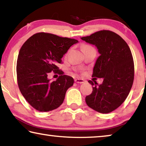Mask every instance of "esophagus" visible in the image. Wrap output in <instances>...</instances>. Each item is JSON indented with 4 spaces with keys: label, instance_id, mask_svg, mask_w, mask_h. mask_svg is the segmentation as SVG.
Segmentation results:
<instances>
[{
    "label": "esophagus",
    "instance_id": "obj_1",
    "mask_svg": "<svg viewBox=\"0 0 146 146\" xmlns=\"http://www.w3.org/2000/svg\"><path fill=\"white\" fill-rule=\"evenodd\" d=\"M75 82H77V83H80V84H81V83H84V80L83 79H75Z\"/></svg>",
    "mask_w": 146,
    "mask_h": 146
}]
</instances>
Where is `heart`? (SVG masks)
<instances>
[{
	"label": "heart",
	"mask_w": 146,
	"mask_h": 146,
	"mask_svg": "<svg viewBox=\"0 0 146 146\" xmlns=\"http://www.w3.org/2000/svg\"><path fill=\"white\" fill-rule=\"evenodd\" d=\"M86 46H88V45H86V46H84L83 47H86ZM83 47H82V48H83Z\"/></svg>",
	"instance_id": "heart-1"
}]
</instances>
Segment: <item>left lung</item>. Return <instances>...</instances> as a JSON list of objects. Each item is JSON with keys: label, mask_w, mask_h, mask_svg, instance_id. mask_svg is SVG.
<instances>
[{"label": "left lung", "mask_w": 146, "mask_h": 146, "mask_svg": "<svg viewBox=\"0 0 146 146\" xmlns=\"http://www.w3.org/2000/svg\"><path fill=\"white\" fill-rule=\"evenodd\" d=\"M81 39L98 50L100 56L96 62L92 77L104 80L101 84L93 79L92 81L88 80L93 90L86 96V103L98 112L108 113L123 103L132 88L134 66L131 51L119 35L108 30L96 32Z\"/></svg>", "instance_id": "left-lung-1"}]
</instances>
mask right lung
<instances>
[{"instance_id":"1","label":"right lung","mask_w":146,"mask_h":146,"mask_svg":"<svg viewBox=\"0 0 146 146\" xmlns=\"http://www.w3.org/2000/svg\"><path fill=\"white\" fill-rule=\"evenodd\" d=\"M78 42L74 38L38 33L21 46L17 60V84L23 96L35 110L49 111L62 104L74 80L64 75L57 64L62 63L64 54ZM52 71L60 75L54 82L47 79Z\"/></svg>"}]
</instances>
